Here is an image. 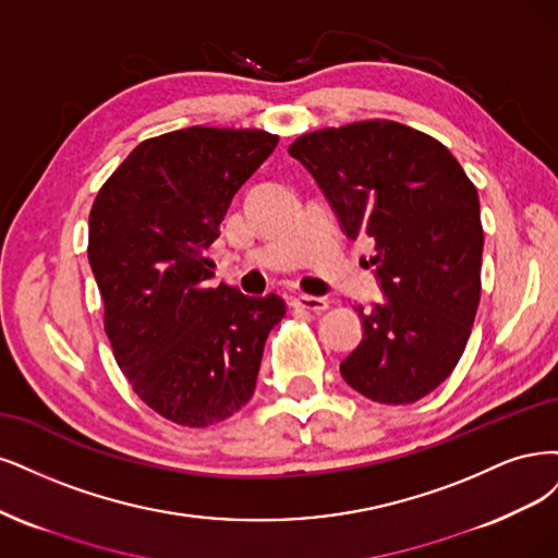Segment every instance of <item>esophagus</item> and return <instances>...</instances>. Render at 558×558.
Listing matches in <instances>:
<instances>
[{
  "label": "esophagus",
  "mask_w": 558,
  "mask_h": 558,
  "mask_svg": "<svg viewBox=\"0 0 558 558\" xmlns=\"http://www.w3.org/2000/svg\"><path fill=\"white\" fill-rule=\"evenodd\" d=\"M292 305L294 308H303V311H313V313H319L327 308V299L322 296H311V294H296L292 299Z\"/></svg>",
  "instance_id": "obj_1"
}]
</instances>
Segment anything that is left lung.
I'll list each match as a JSON object with an SVG mask.
<instances>
[{"label":"left lung","instance_id":"1","mask_svg":"<svg viewBox=\"0 0 558 558\" xmlns=\"http://www.w3.org/2000/svg\"><path fill=\"white\" fill-rule=\"evenodd\" d=\"M345 236L375 241L383 299L359 305L364 333L343 380L377 403H415L454 371L475 322L484 233L480 196L440 141L391 120L299 136Z\"/></svg>","mask_w":558,"mask_h":558}]
</instances>
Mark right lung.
Segmentation results:
<instances>
[{
	"label": "right lung",
	"instance_id": "obj_1",
	"mask_svg": "<svg viewBox=\"0 0 558 558\" xmlns=\"http://www.w3.org/2000/svg\"><path fill=\"white\" fill-rule=\"evenodd\" d=\"M276 146L262 130L148 138L89 210L87 259L116 362L143 403L181 426L222 422L253 399L264 343L284 317L278 294L210 287L206 257L233 194Z\"/></svg>",
	"mask_w": 558,
	"mask_h": 558
}]
</instances>
